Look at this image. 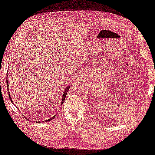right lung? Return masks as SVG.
<instances>
[{
    "label": "right lung",
    "mask_w": 155,
    "mask_h": 155,
    "mask_svg": "<svg viewBox=\"0 0 155 155\" xmlns=\"http://www.w3.org/2000/svg\"><path fill=\"white\" fill-rule=\"evenodd\" d=\"M7 87H8V75H7ZM69 88H70V87H67V88H66L65 89V91H64V94H63V95H62V102H61V105L62 104H63V102H64V100H65V98H66V96H67V92L68 91V90H69ZM7 89H8V88H7ZM9 90V89H8ZM8 94H9V95H10V94H9V93L8 92ZM9 99H10V100H11L12 101V97H10L9 96ZM12 103H13V101H12ZM14 104V103H13ZM55 116H54V117H52L51 118H50V119H49V120H46V121H50V120H53V119H54L55 117ZM35 122H36V121H35ZM38 122H40V121H37L36 123H38Z\"/></svg>",
    "instance_id": "add662e5"
}]
</instances>
